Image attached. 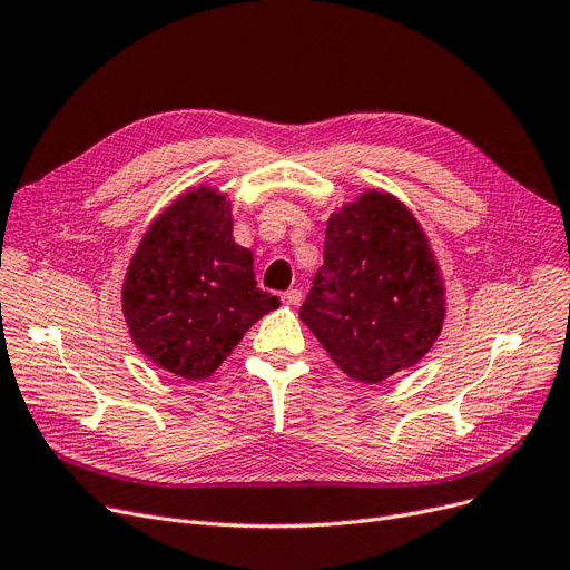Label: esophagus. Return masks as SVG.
Returning a JSON list of instances; mask_svg holds the SVG:
<instances>
[{"mask_svg": "<svg viewBox=\"0 0 570 570\" xmlns=\"http://www.w3.org/2000/svg\"><path fill=\"white\" fill-rule=\"evenodd\" d=\"M301 301H303V293L297 291V288H291V291H286V293L282 295V303H284V305H288V307L301 305Z\"/></svg>", "mask_w": 570, "mask_h": 570, "instance_id": "obj_1", "label": "esophagus"}]
</instances>
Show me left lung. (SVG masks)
Segmentation results:
<instances>
[{"instance_id":"8db88e82","label":"left lung","mask_w":570,"mask_h":570,"mask_svg":"<svg viewBox=\"0 0 570 570\" xmlns=\"http://www.w3.org/2000/svg\"><path fill=\"white\" fill-rule=\"evenodd\" d=\"M303 323L353 381L417 365L441 335L445 284L428 233L391 191L365 189L327 219Z\"/></svg>"}]
</instances>
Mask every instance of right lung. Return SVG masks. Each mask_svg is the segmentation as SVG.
Wrapping results in <instances>:
<instances>
[{
	"label": "right lung",
	"mask_w": 570,
	"mask_h": 570,
	"mask_svg": "<svg viewBox=\"0 0 570 570\" xmlns=\"http://www.w3.org/2000/svg\"><path fill=\"white\" fill-rule=\"evenodd\" d=\"M279 307L256 286L252 252L233 239L230 198L191 187L149 224L122 284L136 348L179 379L213 376L249 327Z\"/></svg>",
	"instance_id": "1"
}]
</instances>
